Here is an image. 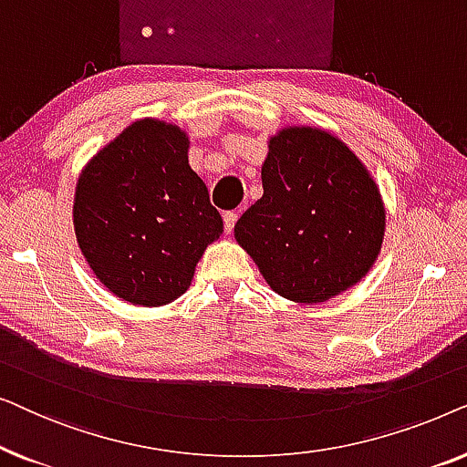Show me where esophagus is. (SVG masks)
I'll use <instances>...</instances> for the list:
<instances>
[{"mask_svg":"<svg viewBox=\"0 0 467 467\" xmlns=\"http://www.w3.org/2000/svg\"><path fill=\"white\" fill-rule=\"evenodd\" d=\"M235 221H238V214H235L234 210H227V213L223 214V223H225V232H227V234L234 232Z\"/></svg>","mask_w":467,"mask_h":467,"instance_id":"1","label":"esophagus"}]
</instances>
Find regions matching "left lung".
Instances as JSON below:
<instances>
[{
  "mask_svg": "<svg viewBox=\"0 0 467 467\" xmlns=\"http://www.w3.org/2000/svg\"><path fill=\"white\" fill-rule=\"evenodd\" d=\"M264 197L235 223V240L265 283L299 304L327 302L359 283L385 235L374 178L323 130L289 127L270 140Z\"/></svg>",
  "mask_w": 467,
  "mask_h": 467,
  "instance_id": "left-lung-1",
  "label": "left lung"
}]
</instances>
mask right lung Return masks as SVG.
Instances as JSON below:
<instances>
[{
  "label": "right lung",
  "instance_id": "add662e5",
  "mask_svg": "<svg viewBox=\"0 0 467 467\" xmlns=\"http://www.w3.org/2000/svg\"><path fill=\"white\" fill-rule=\"evenodd\" d=\"M187 150L182 130L142 119L104 146L76 184L80 251L99 283L130 304L152 308L181 297L223 232Z\"/></svg>",
  "mask_w": 467,
  "mask_h": 467
}]
</instances>
